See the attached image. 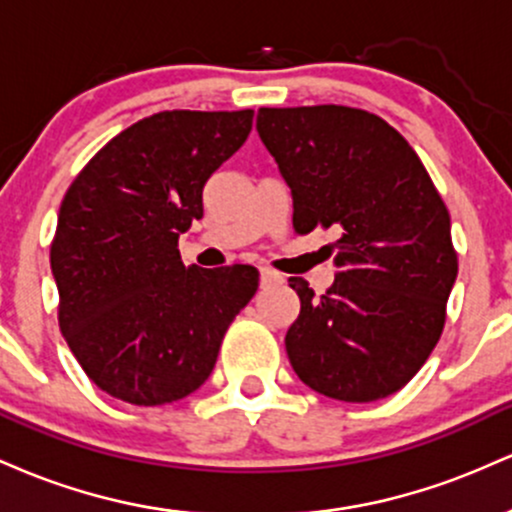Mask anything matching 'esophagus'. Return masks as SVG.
Masks as SVG:
<instances>
[{
  "mask_svg": "<svg viewBox=\"0 0 512 512\" xmlns=\"http://www.w3.org/2000/svg\"><path fill=\"white\" fill-rule=\"evenodd\" d=\"M276 284H284V276L274 269H260V286L262 289H272Z\"/></svg>",
  "mask_w": 512,
  "mask_h": 512,
  "instance_id": "obj_1",
  "label": "esophagus"
}]
</instances>
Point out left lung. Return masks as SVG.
<instances>
[{"label":"left lung","instance_id":"left-lung-1","mask_svg":"<svg viewBox=\"0 0 512 512\" xmlns=\"http://www.w3.org/2000/svg\"><path fill=\"white\" fill-rule=\"evenodd\" d=\"M257 132L293 197V228H334L332 286L291 276L301 313L286 332L298 378L342 402L402 390L445 325L457 279L450 214L395 127L344 105L260 108Z\"/></svg>","mask_w":512,"mask_h":512}]
</instances>
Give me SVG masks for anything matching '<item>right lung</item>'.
Here are the masks:
<instances>
[{"instance_id":"obj_1","label":"right lung","mask_w":512,"mask_h":512,"mask_svg":"<svg viewBox=\"0 0 512 512\" xmlns=\"http://www.w3.org/2000/svg\"><path fill=\"white\" fill-rule=\"evenodd\" d=\"M252 110H166L127 127L62 199L50 267L69 349L110 397L178 402L214 370L255 296L250 264L185 267L178 238L202 219L214 170L248 139Z\"/></svg>"}]
</instances>
